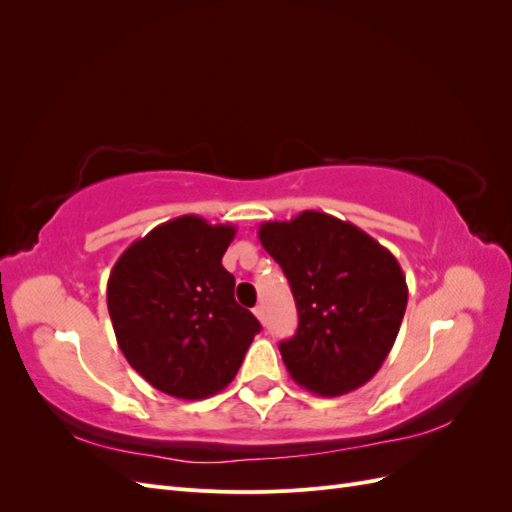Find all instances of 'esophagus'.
Here are the masks:
<instances>
[{"label":"esophagus","instance_id":"obj_1","mask_svg":"<svg viewBox=\"0 0 512 512\" xmlns=\"http://www.w3.org/2000/svg\"><path fill=\"white\" fill-rule=\"evenodd\" d=\"M254 316H256L260 322H265V305H256V307H254Z\"/></svg>","mask_w":512,"mask_h":512}]
</instances>
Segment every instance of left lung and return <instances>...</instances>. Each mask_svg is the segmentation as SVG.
<instances>
[{"label":"left lung","instance_id":"8db88e82","mask_svg":"<svg viewBox=\"0 0 512 512\" xmlns=\"http://www.w3.org/2000/svg\"><path fill=\"white\" fill-rule=\"evenodd\" d=\"M262 247L290 282L299 329L280 344L292 380L322 397L376 376L408 305L397 258L359 226L322 211L262 222Z\"/></svg>","mask_w":512,"mask_h":512}]
</instances>
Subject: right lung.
<instances>
[{
    "mask_svg": "<svg viewBox=\"0 0 512 512\" xmlns=\"http://www.w3.org/2000/svg\"><path fill=\"white\" fill-rule=\"evenodd\" d=\"M235 235L232 224L179 215L136 239L108 275V314L123 356L170 397L194 401L226 389L260 331L222 267Z\"/></svg>",
    "mask_w": 512,
    "mask_h": 512,
    "instance_id": "add662e5",
    "label": "right lung"
}]
</instances>
